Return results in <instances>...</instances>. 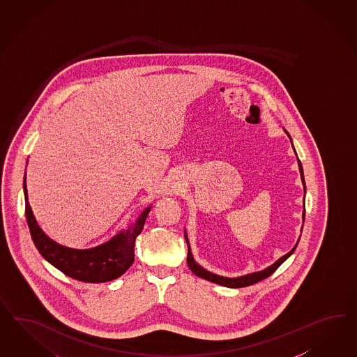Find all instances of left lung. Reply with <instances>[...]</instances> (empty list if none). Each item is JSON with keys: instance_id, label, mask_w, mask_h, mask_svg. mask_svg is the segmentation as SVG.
<instances>
[{"instance_id": "1", "label": "left lung", "mask_w": 357, "mask_h": 357, "mask_svg": "<svg viewBox=\"0 0 357 357\" xmlns=\"http://www.w3.org/2000/svg\"><path fill=\"white\" fill-rule=\"evenodd\" d=\"M286 134H287V131H286ZM289 135V134H287ZM291 139V137H289ZM296 154V152H295ZM296 157H298V154H296ZM298 165H299V170H300V176H301V182H303V185H304V191H305V181H304V173H303V166H301V162H300L299 158H298ZM305 196V195H304ZM304 215H305V206H304V212H303V222H304ZM184 238H185V241H187V245H188V255H187V264H188V268L192 270L193 274H196L197 277H200V278H204V280H209V282H213V283H217V284H221V286H225V287H230V289H241V287H247V286H251V284H255V283H257V282H260V280H265V278H268L270 277L275 270L280 268V265L284 262V261L289 259V256L294 253V251L296 250V247H298V244H299V241L298 243L295 244V247L289 252V253H286L284 256H282L280 260L275 261L273 265H270L268 266L266 269L261 270V271H256V273H251V274H247V275H243V277H236V278H227V277H222V275H217V274H214V273H211V271H208V270L204 269L203 266H200L196 261L193 260L192 252H191V248H190V243H188V238H187V234L184 231Z\"/></svg>"}]
</instances>
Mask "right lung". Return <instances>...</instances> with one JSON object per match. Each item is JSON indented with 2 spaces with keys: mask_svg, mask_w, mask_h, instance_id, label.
I'll use <instances>...</instances> for the list:
<instances>
[{
  "mask_svg": "<svg viewBox=\"0 0 357 357\" xmlns=\"http://www.w3.org/2000/svg\"><path fill=\"white\" fill-rule=\"evenodd\" d=\"M23 190L26 199V218L31 238L40 255L63 274L82 282L102 283L116 280L132 265L135 259L136 238L143 230L146 215L152 206L144 209L131 227L116 234L114 238L104 244L89 250H74L52 241L40 229L29 206L26 175Z\"/></svg>",
  "mask_w": 357,
  "mask_h": 357,
  "instance_id": "obj_1",
  "label": "right lung"
}]
</instances>
